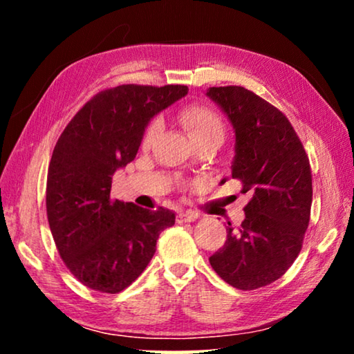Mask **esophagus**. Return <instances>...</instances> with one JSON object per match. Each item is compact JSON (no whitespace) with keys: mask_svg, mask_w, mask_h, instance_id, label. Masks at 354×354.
<instances>
[{"mask_svg":"<svg viewBox=\"0 0 354 354\" xmlns=\"http://www.w3.org/2000/svg\"><path fill=\"white\" fill-rule=\"evenodd\" d=\"M198 218V214H195V212H189V211H185V212H178V215H176V223H187V221H194V220H196Z\"/></svg>","mask_w":354,"mask_h":354,"instance_id":"1","label":"esophagus"}]
</instances>
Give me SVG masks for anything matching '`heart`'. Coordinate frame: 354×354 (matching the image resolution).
<instances>
[{"label": "heart", "mask_w": 354, "mask_h": 354, "mask_svg": "<svg viewBox=\"0 0 354 354\" xmlns=\"http://www.w3.org/2000/svg\"><path fill=\"white\" fill-rule=\"evenodd\" d=\"M179 118L187 129L189 136L194 142L206 140V139H220L223 140L225 137V123L223 120L215 111L209 109L206 106L200 104H190L185 106L184 109L179 112ZM162 131V120L153 118L151 122L147 124L145 131L142 136V145L148 148L151 147L154 140Z\"/></svg>", "instance_id": "b5f03b06"}]
</instances>
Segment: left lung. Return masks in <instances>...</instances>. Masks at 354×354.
Returning a JSON list of instances; mask_svg holds the SVG:
<instances>
[{
  "label": "left lung",
  "instance_id": "left-lung-1",
  "mask_svg": "<svg viewBox=\"0 0 354 354\" xmlns=\"http://www.w3.org/2000/svg\"><path fill=\"white\" fill-rule=\"evenodd\" d=\"M207 95L236 129L232 178L250 194L245 220L226 227L209 262L230 286L254 290L283 277L301 251L313 205L309 158L287 117L259 95L242 86Z\"/></svg>",
  "mask_w": 354,
  "mask_h": 354
}]
</instances>
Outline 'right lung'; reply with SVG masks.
Wrapping results in <instances>:
<instances>
[{"label":"right lung","instance_id":"add662e5","mask_svg":"<svg viewBox=\"0 0 354 354\" xmlns=\"http://www.w3.org/2000/svg\"><path fill=\"white\" fill-rule=\"evenodd\" d=\"M187 86L122 84L87 101L53 151L46 215L71 274L92 290L118 293L140 277L175 214L111 198L112 176L134 160L149 118L187 93Z\"/></svg>","mask_w":354,"mask_h":354}]
</instances>
